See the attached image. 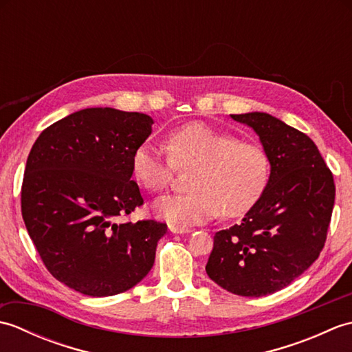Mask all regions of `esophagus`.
<instances>
[{"label":"esophagus","instance_id":"34e87169","mask_svg":"<svg viewBox=\"0 0 352 352\" xmlns=\"http://www.w3.org/2000/svg\"><path fill=\"white\" fill-rule=\"evenodd\" d=\"M169 231L170 233H178V234H186V233H190V228H186V227H178V226H169Z\"/></svg>","mask_w":352,"mask_h":352}]
</instances>
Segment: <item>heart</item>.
I'll return each instance as SVG.
<instances>
[{
	"mask_svg": "<svg viewBox=\"0 0 352 352\" xmlns=\"http://www.w3.org/2000/svg\"><path fill=\"white\" fill-rule=\"evenodd\" d=\"M164 146L140 144L131 155V169L154 193L166 192L178 170H193L192 192L155 204L157 213L169 222L189 226L219 213L236 218L257 203L267 186L271 163L265 149L207 124L177 126L166 134Z\"/></svg>",
	"mask_w": 352,
	"mask_h": 352,
	"instance_id": "heart-1",
	"label": "heart"
}]
</instances>
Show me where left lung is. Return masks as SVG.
I'll list each match as a JSON object with an SVG mask.
<instances>
[{
    "label": "left lung",
    "instance_id": "1",
    "mask_svg": "<svg viewBox=\"0 0 352 352\" xmlns=\"http://www.w3.org/2000/svg\"><path fill=\"white\" fill-rule=\"evenodd\" d=\"M231 118L258 134L271 177L242 222L214 234L206 271L231 294L258 298L289 286L319 257L336 186L307 134L260 111Z\"/></svg>",
    "mask_w": 352,
    "mask_h": 352
}]
</instances>
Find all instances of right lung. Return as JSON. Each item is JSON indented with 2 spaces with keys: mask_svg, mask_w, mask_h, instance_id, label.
<instances>
[{
  "mask_svg": "<svg viewBox=\"0 0 352 352\" xmlns=\"http://www.w3.org/2000/svg\"><path fill=\"white\" fill-rule=\"evenodd\" d=\"M151 124L138 111L85 109L47 126L28 154L22 219L45 267L80 294H122L154 265L166 223L121 221L144 206L131 155Z\"/></svg>",
  "mask_w": 352,
  "mask_h": 352,
  "instance_id": "obj_1",
  "label": "right lung"
}]
</instances>
